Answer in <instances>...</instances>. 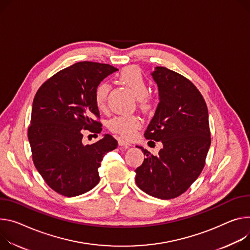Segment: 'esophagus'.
I'll use <instances>...</instances> for the list:
<instances>
[{
    "label": "esophagus",
    "mask_w": 250,
    "mask_h": 250,
    "mask_svg": "<svg viewBox=\"0 0 250 250\" xmlns=\"http://www.w3.org/2000/svg\"><path fill=\"white\" fill-rule=\"evenodd\" d=\"M119 146H125V147H128V146H130V144H129L128 142H126V141H124V140L120 139V140H119Z\"/></svg>",
    "instance_id": "esophagus-1"
}]
</instances>
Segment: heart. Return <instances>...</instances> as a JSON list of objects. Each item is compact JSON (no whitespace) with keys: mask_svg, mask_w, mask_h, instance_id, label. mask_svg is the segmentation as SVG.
<instances>
[{"mask_svg":"<svg viewBox=\"0 0 250 250\" xmlns=\"http://www.w3.org/2000/svg\"><path fill=\"white\" fill-rule=\"evenodd\" d=\"M119 80L122 83L127 86L134 97L140 101L143 108L147 109L151 106V100L147 97L148 84L143 72L135 65H129L121 71ZM109 92V84L107 83H101L95 89V102L100 109H104L106 105V99ZM142 126V121L137 116H119L113 118L108 123V128L115 133H118L124 138H131Z\"/></svg>","mask_w":250,"mask_h":250,"instance_id":"b5f03b06","label":"heart"}]
</instances>
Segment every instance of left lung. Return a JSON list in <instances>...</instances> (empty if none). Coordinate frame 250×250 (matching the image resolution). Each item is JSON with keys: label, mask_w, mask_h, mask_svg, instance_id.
<instances>
[{"label": "left lung", "mask_w": 250, "mask_h": 250, "mask_svg": "<svg viewBox=\"0 0 250 250\" xmlns=\"http://www.w3.org/2000/svg\"><path fill=\"white\" fill-rule=\"evenodd\" d=\"M160 103L145 137L162 142L157 155L140 147L146 157L135 169V183L146 193L170 199L186 192L203 169L210 146L208 110L196 86L164 66L151 73Z\"/></svg>", "instance_id": "left-lung-1"}]
</instances>
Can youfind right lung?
<instances>
[{"instance_id": "obj_1", "label": "right lung", "mask_w": 250, "mask_h": 250, "mask_svg": "<svg viewBox=\"0 0 250 250\" xmlns=\"http://www.w3.org/2000/svg\"><path fill=\"white\" fill-rule=\"evenodd\" d=\"M117 67L80 62L44 82L35 96L28 138L36 168L56 192L77 196L100 181L105 153L118 147L110 134L95 144H83V130L100 133L95 89Z\"/></svg>"}]
</instances>
